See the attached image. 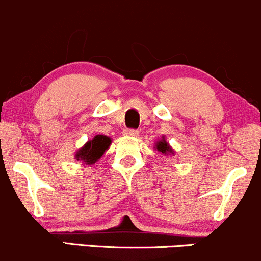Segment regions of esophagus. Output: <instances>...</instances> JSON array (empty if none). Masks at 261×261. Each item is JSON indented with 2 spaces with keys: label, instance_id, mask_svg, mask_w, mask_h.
Instances as JSON below:
<instances>
[{
  "label": "esophagus",
  "instance_id": "1",
  "mask_svg": "<svg viewBox=\"0 0 261 261\" xmlns=\"http://www.w3.org/2000/svg\"><path fill=\"white\" fill-rule=\"evenodd\" d=\"M122 135H124V136H137V135H139V131L133 130V128H124Z\"/></svg>",
  "mask_w": 261,
  "mask_h": 261
}]
</instances>
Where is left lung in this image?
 I'll return each instance as SVG.
<instances>
[{
    "mask_svg": "<svg viewBox=\"0 0 261 261\" xmlns=\"http://www.w3.org/2000/svg\"><path fill=\"white\" fill-rule=\"evenodd\" d=\"M153 148L157 152H160V154L162 155H168V157H173V155H175V151L173 149L172 146L169 145L168 141L166 140V136H162L161 140L155 141Z\"/></svg>",
    "mask_w": 261,
    "mask_h": 261,
    "instance_id": "1",
    "label": "left lung"
}]
</instances>
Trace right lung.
Wrapping results in <instances>:
<instances>
[{"instance_id": "right-lung-1", "label": "right lung", "mask_w": 261, "mask_h": 261, "mask_svg": "<svg viewBox=\"0 0 261 261\" xmlns=\"http://www.w3.org/2000/svg\"><path fill=\"white\" fill-rule=\"evenodd\" d=\"M112 145V139L106 135H95L92 140H88L82 147L74 152V160L82 162V164H94L99 161Z\"/></svg>"}]
</instances>
